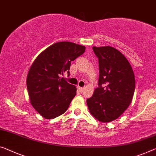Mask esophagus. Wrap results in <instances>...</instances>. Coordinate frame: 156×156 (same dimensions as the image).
<instances>
[{"mask_svg": "<svg viewBox=\"0 0 156 156\" xmlns=\"http://www.w3.org/2000/svg\"><path fill=\"white\" fill-rule=\"evenodd\" d=\"M78 89L79 90H80V91L81 92H82V91H83V90H84V88H83V87H80V86H78Z\"/></svg>", "mask_w": 156, "mask_h": 156, "instance_id": "obj_1", "label": "esophagus"}]
</instances>
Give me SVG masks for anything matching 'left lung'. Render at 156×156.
Segmentation results:
<instances>
[{
    "label": "left lung",
    "instance_id": "8db88e82",
    "mask_svg": "<svg viewBox=\"0 0 156 156\" xmlns=\"http://www.w3.org/2000/svg\"><path fill=\"white\" fill-rule=\"evenodd\" d=\"M99 61L98 87L86 100L90 113L102 123L119 118L128 109L135 89V75L128 60L109 46L93 47Z\"/></svg>",
    "mask_w": 156,
    "mask_h": 156
}]
</instances>
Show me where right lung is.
Masks as SVG:
<instances>
[{
  "label": "right lung",
  "instance_id": "obj_1",
  "mask_svg": "<svg viewBox=\"0 0 156 156\" xmlns=\"http://www.w3.org/2000/svg\"><path fill=\"white\" fill-rule=\"evenodd\" d=\"M86 47L70 42L54 43L41 52L31 65L26 78L30 104L43 118L52 119L68 109L76 88L61 77L70 74L71 61Z\"/></svg>",
  "mask_w": 156,
  "mask_h": 156
}]
</instances>
